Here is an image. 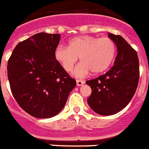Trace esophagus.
Segmentation results:
<instances>
[{
    "instance_id": "esophagus-1",
    "label": "esophagus",
    "mask_w": 149,
    "mask_h": 149,
    "mask_svg": "<svg viewBox=\"0 0 149 149\" xmlns=\"http://www.w3.org/2000/svg\"><path fill=\"white\" fill-rule=\"evenodd\" d=\"M76 82H77V86H78V87H80V86H82V85L85 83L84 81H82V80H77V81H76Z\"/></svg>"
}]
</instances>
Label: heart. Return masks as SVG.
<instances>
[{
	"label": "heart",
	"mask_w": 149,
	"mask_h": 149,
	"mask_svg": "<svg viewBox=\"0 0 149 149\" xmlns=\"http://www.w3.org/2000/svg\"><path fill=\"white\" fill-rule=\"evenodd\" d=\"M116 54V46L107 37L78 36L68 41V47L59 46L54 52L56 60L66 72H71L80 57V63L74 70L75 77H83L90 72L99 74L111 66Z\"/></svg>",
	"instance_id": "b5f03b06"
}]
</instances>
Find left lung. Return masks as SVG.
I'll return each mask as SVG.
<instances>
[{
  "instance_id": "left-lung-1",
  "label": "left lung",
  "mask_w": 149,
  "mask_h": 149,
  "mask_svg": "<svg viewBox=\"0 0 149 149\" xmlns=\"http://www.w3.org/2000/svg\"><path fill=\"white\" fill-rule=\"evenodd\" d=\"M117 47L114 65L95 79L86 81L92 93L87 103L101 115H111L121 111L135 94L139 78V64L136 52L120 35L109 33Z\"/></svg>"
}]
</instances>
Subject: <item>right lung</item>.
I'll use <instances>...</instances> for the list:
<instances>
[{
    "mask_svg": "<svg viewBox=\"0 0 149 149\" xmlns=\"http://www.w3.org/2000/svg\"><path fill=\"white\" fill-rule=\"evenodd\" d=\"M59 34L38 33L20 42L7 63L11 92L24 111L38 118L59 114L76 86L56 60Z\"/></svg>",
    "mask_w": 149,
    "mask_h": 149,
    "instance_id": "obj_1",
    "label": "right lung"
}]
</instances>
